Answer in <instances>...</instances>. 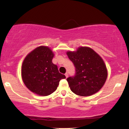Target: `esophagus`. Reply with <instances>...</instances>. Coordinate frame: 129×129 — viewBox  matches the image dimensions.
Masks as SVG:
<instances>
[{
	"instance_id": "1",
	"label": "esophagus",
	"mask_w": 129,
	"mask_h": 129,
	"mask_svg": "<svg viewBox=\"0 0 129 129\" xmlns=\"http://www.w3.org/2000/svg\"><path fill=\"white\" fill-rule=\"evenodd\" d=\"M65 76H66V78H67L68 76H69V75H68V73H66V74H65Z\"/></svg>"
}]
</instances>
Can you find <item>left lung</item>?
<instances>
[{
	"instance_id": "obj_1",
	"label": "left lung",
	"mask_w": 129,
	"mask_h": 129,
	"mask_svg": "<svg viewBox=\"0 0 129 129\" xmlns=\"http://www.w3.org/2000/svg\"><path fill=\"white\" fill-rule=\"evenodd\" d=\"M75 67V74L67 79L71 90L82 96L92 95L106 82L107 71L103 60L91 48L80 47L76 51L67 53Z\"/></svg>"
}]
</instances>
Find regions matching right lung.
I'll return each mask as SVG.
<instances>
[{"instance_id":"obj_1","label":"right lung","mask_w":129,"mask_h":129,"mask_svg":"<svg viewBox=\"0 0 129 129\" xmlns=\"http://www.w3.org/2000/svg\"><path fill=\"white\" fill-rule=\"evenodd\" d=\"M54 57L48 47L41 46L29 53L23 60L22 77L25 85L32 92L41 96H48L57 89L66 76L59 72L52 62Z\"/></svg>"}]
</instances>
